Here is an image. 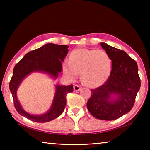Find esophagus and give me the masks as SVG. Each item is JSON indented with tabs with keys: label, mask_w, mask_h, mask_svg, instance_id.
I'll return each instance as SVG.
<instances>
[{
	"label": "esophagus",
	"mask_w": 150,
	"mask_h": 150,
	"mask_svg": "<svg viewBox=\"0 0 150 150\" xmlns=\"http://www.w3.org/2000/svg\"><path fill=\"white\" fill-rule=\"evenodd\" d=\"M73 89H74V91H78L81 89V87L78 85H75L73 87Z\"/></svg>",
	"instance_id": "34e87169"
}]
</instances>
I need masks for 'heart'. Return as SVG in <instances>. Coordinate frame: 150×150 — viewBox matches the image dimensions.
Here are the masks:
<instances>
[{
	"instance_id": "b5f03b06",
	"label": "heart",
	"mask_w": 150,
	"mask_h": 150,
	"mask_svg": "<svg viewBox=\"0 0 150 150\" xmlns=\"http://www.w3.org/2000/svg\"><path fill=\"white\" fill-rule=\"evenodd\" d=\"M112 60L107 52L102 50L79 48L73 50L69 62L63 65L64 74L74 80L81 73V80L88 87H95L103 84L110 75Z\"/></svg>"
}]
</instances>
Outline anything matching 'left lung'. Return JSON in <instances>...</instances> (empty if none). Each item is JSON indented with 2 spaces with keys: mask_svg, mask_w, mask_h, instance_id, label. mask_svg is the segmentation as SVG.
Listing matches in <instances>:
<instances>
[{
  "mask_svg": "<svg viewBox=\"0 0 150 150\" xmlns=\"http://www.w3.org/2000/svg\"><path fill=\"white\" fill-rule=\"evenodd\" d=\"M100 45L112 60L110 74L103 85L91 89L87 107L95 118L113 120L128 113L133 108L141 81L135 60L123 50L105 43H100ZM112 94L118 96L117 99L110 101Z\"/></svg>",
  "mask_w": 150,
  "mask_h": 150,
  "instance_id": "left-lung-1",
  "label": "left lung"
}]
</instances>
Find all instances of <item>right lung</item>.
Instances as JSON below:
<instances>
[{
    "label": "right lung",
    "instance_id": "obj_1",
    "mask_svg": "<svg viewBox=\"0 0 150 150\" xmlns=\"http://www.w3.org/2000/svg\"><path fill=\"white\" fill-rule=\"evenodd\" d=\"M67 45L47 44L38 49L28 53L15 65L9 88L12 95L14 105L20 115L35 122H47L62 115L66 105V96L73 91V85H57L56 93L52 108L46 114L33 116L26 112L17 99L16 91L22 79L34 71H43L57 77L62 71V62L68 52Z\"/></svg>",
    "mask_w": 150,
    "mask_h": 150
}]
</instances>
